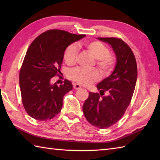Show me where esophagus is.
I'll return each mask as SVG.
<instances>
[{"label":"esophagus","mask_w":160,"mask_h":160,"mask_svg":"<svg viewBox=\"0 0 160 160\" xmlns=\"http://www.w3.org/2000/svg\"><path fill=\"white\" fill-rule=\"evenodd\" d=\"M73 88H74V89L78 90V89H80L81 86L80 85V84H73Z\"/></svg>","instance_id":"1"}]
</instances>
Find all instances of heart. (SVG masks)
<instances>
[{"label": "heart", "instance_id": "b5f03b06", "mask_svg": "<svg viewBox=\"0 0 160 160\" xmlns=\"http://www.w3.org/2000/svg\"><path fill=\"white\" fill-rule=\"evenodd\" d=\"M84 46L94 58L96 59V64L102 76L107 77L112 73L115 65V58L109 52L108 47L103 43L97 40L87 42ZM78 54V47L76 44L72 43L65 49L63 58L67 65L76 64ZM70 80L82 85L89 86L100 79V74L96 69H85L76 67L69 71L67 74Z\"/></svg>", "mask_w": 160, "mask_h": 160}]
</instances>
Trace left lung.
Listing matches in <instances>:
<instances>
[{
	"instance_id": "left-lung-1",
	"label": "left lung",
	"mask_w": 160,
	"mask_h": 160,
	"mask_svg": "<svg viewBox=\"0 0 160 160\" xmlns=\"http://www.w3.org/2000/svg\"><path fill=\"white\" fill-rule=\"evenodd\" d=\"M98 39L112 47L117 62L111 76L97 85L100 93L89 92L82 110L91 124L107 128L120 120L130 104L136 84L138 69L133 52L122 39L113 37ZM105 92L108 95L102 97Z\"/></svg>"
}]
</instances>
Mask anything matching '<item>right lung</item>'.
I'll list each match as a JSON object with an SVG mask.
<instances>
[{
    "label": "right lung",
    "mask_w": 160,
    "mask_h": 160,
    "mask_svg": "<svg viewBox=\"0 0 160 160\" xmlns=\"http://www.w3.org/2000/svg\"><path fill=\"white\" fill-rule=\"evenodd\" d=\"M85 36L51 29L41 33L30 45L19 74L22 104L29 116L47 121L60 113L63 97L73 85L64 80V84L58 86L51 83V80L61 73L65 49Z\"/></svg>",
    "instance_id": "obj_1"
}]
</instances>
